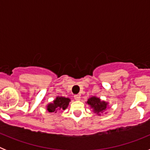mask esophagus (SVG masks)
I'll return each instance as SVG.
<instances>
[{
  "instance_id": "1",
  "label": "esophagus",
  "mask_w": 150,
  "mask_h": 150,
  "mask_svg": "<svg viewBox=\"0 0 150 150\" xmlns=\"http://www.w3.org/2000/svg\"><path fill=\"white\" fill-rule=\"evenodd\" d=\"M74 97V99H75V100H80V95H75Z\"/></svg>"
}]
</instances>
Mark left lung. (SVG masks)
<instances>
[{
    "mask_svg": "<svg viewBox=\"0 0 150 150\" xmlns=\"http://www.w3.org/2000/svg\"><path fill=\"white\" fill-rule=\"evenodd\" d=\"M87 104L91 106V108H93L94 112L98 115L107 109V103L103 101V100H100V98H96V97L90 98L87 101Z\"/></svg>",
    "mask_w": 150,
    "mask_h": 150,
    "instance_id": "left-lung-1",
    "label": "left lung"
}]
</instances>
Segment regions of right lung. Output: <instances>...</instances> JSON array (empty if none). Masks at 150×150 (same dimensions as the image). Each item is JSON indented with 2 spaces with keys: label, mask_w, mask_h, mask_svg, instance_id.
I'll use <instances>...</instances> for the list:
<instances>
[{
  "label": "right lung",
  "mask_w": 150,
  "mask_h": 150,
  "mask_svg": "<svg viewBox=\"0 0 150 150\" xmlns=\"http://www.w3.org/2000/svg\"><path fill=\"white\" fill-rule=\"evenodd\" d=\"M71 100L64 97H57L52 104L47 105V110L50 112H56L60 110H65Z\"/></svg>",
  "instance_id": "obj_1"
}]
</instances>
